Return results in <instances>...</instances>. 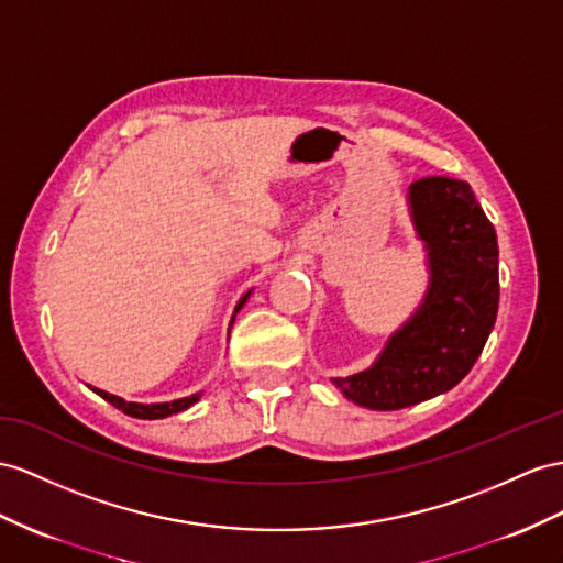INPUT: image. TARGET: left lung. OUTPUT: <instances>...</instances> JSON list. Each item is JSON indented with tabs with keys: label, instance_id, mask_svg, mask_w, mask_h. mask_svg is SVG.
I'll return each instance as SVG.
<instances>
[{
	"label": "left lung",
	"instance_id": "1",
	"mask_svg": "<svg viewBox=\"0 0 563 563\" xmlns=\"http://www.w3.org/2000/svg\"><path fill=\"white\" fill-rule=\"evenodd\" d=\"M409 211L428 252V290L371 368L333 385L358 407L395 411L438 397L481 356L499 305L497 233L466 180L409 185Z\"/></svg>",
	"mask_w": 563,
	"mask_h": 563
}]
</instances>
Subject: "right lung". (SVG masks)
<instances>
[{
    "instance_id": "right-lung-1",
    "label": "right lung",
    "mask_w": 563,
    "mask_h": 563,
    "mask_svg": "<svg viewBox=\"0 0 563 563\" xmlns=\"http://www.w3.org/2000/svg\"><path fill=\"white\" fill-rule=\"evenodd\" d=\"M247 297H250V292L238 301L235 313L242 309V305H244V301H247ZM235 313H233V321H235ZM233 321H230V325H233ZM92 393H97L99 397L107 399L109 405L121 409L123 413L133 416V419H147V421H152V419H166V416H170V413H178V411L190 409V407L195 405V401H199V397H201V393H197V395L183 397V399L158 401V405H137V401H125L123 397H117V395H109V393H104V390H99V387H92Z\"/></svg>"
}]
</instances>
